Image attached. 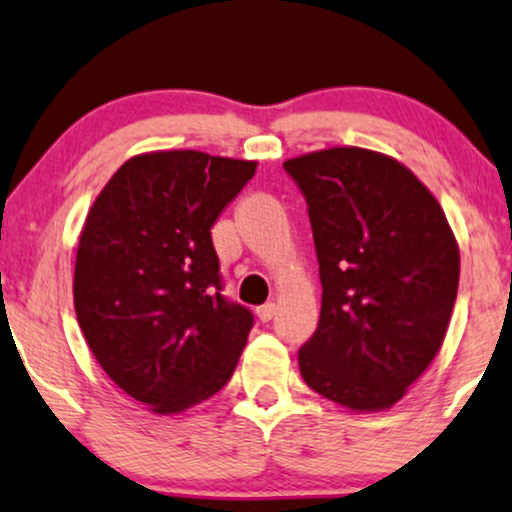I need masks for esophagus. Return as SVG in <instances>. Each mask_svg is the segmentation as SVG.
<instances>
[{"label": "esophagus", "mask_w": 512, "mask_h": 512, "mask_svg": "<svg viewBox=\"0 0 512 512\" xmlns=\"http://www.w3.org/2000/svg\"><path fill=\"white\" fill-rule=\"evenodd\" d=\"M274 314H276V304L269 302V304H262V307H257V319H260L262 323L274 319Z\"/></svg>", "instance_id": "esophagus-1"}]
</instances>
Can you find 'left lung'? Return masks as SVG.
<instances>
[{"instance_id":"1","label":"left lung","mask_w":512,"mask_h":512,"mask_svg":"<svg viewBox=\"0 0 512 512\" xmlns=\"http://www.w3.org/2000/svg\"><path fill=\"white\" fill-rule=\"evenodd\" d=\"M309 205L321 276L304 383L349 411L392 409L437 357L461 252L442 205L392 155L333 146L283 163Z\"/></svg>"}]
</instances>
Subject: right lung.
Returning a JSON list of instances; mask_svg holds the SVG:
<instances>
[{
	"label": "right lung",
	"mask_w": 512,
	"mask_h": 512,
	"mask_svg": "<svg viewBox=\"0 0 512 512\" xmlns=\"http://www.w3.org/2000/svg\"><path fill=\"white\" fill-rule=\"evenodd\" d=\"M255 170L203 151L132 155L84 219L77 323L108 378L158 416L222 390L248 342L252 314L219 293L210 229Z\"/></svg>",
	"instance_id": "obj_1"
}]
</instances>
